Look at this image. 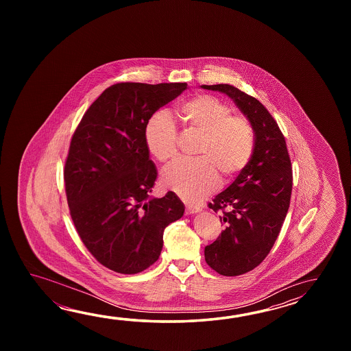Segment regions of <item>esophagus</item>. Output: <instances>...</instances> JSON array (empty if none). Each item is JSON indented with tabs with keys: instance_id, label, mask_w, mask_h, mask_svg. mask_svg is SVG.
Returning a JSON list of instances; mask_svg holds the SVG:
<instances>
[{
	"instance_id": "obj_1",
	"label": "esophagus",
	"mask_w": 351,
	"mask_h": 351,
	"mask_svg": "<svg viewBox=\"0 0 351 351\" xmlns=\"http://www.w3.org/2000/svg\"><path fill=\"white\" fill-rule=\"evenodd\" d=\"M201 209L198 207H192V206H186V215H193V213H198Z\"/></svg>"
}]
</instances>
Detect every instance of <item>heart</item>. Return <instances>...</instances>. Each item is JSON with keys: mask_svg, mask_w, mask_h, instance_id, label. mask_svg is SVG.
I'll use <instances>...</instances> for the list:
<instances>
[{"mask_svg": "<svg viewBox=\"0 0 351 351\" xmlns=\"http://www.w3.org/2000/svg\"><path fill=\"white\" fill-rule=\"evenodd\" d=\"M178 117L186 130L202 136L194 163L180 162L163 176L167 189L189 203H197L212 193L219 183L243 172L254 148V128L232 108L210 95H197L179 105ZM144 141L150 154L162 165L178 158V133L165 112L154 114L144 129Z\"/></svg>", "mask_w": 351, "mask_h": 351, "instance_id": "1", "label": "heart"}]
</instances>
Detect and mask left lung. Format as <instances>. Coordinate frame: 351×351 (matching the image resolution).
Here are the masks:
<instances>
[{"mask_svg":"<svg viewBox=\"0 0 351 351\" xmlns=\"http://www.w3.org/2000/svg\"><path fill=\"white\" fill-rule=\"evenodd\" d=\"M202 88L231 97L254 128L250 163L208 204L223 212L226 228L204 248L206 262L222 276H239L257 267L275 245L290 207L291 159L276 120L256 97L228 84Z\"/></svg>","mask_w":351,"mask_h":351,"instance_id":"1","label":"left lung"}]
</instances>
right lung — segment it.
I'll list each match as a JSON object with an SVG mask.
<instances>
[{
  "mask_svg": "<svg viewBox=\"0 0 351 351\" xmlns=\"http://www.w3.org/2000/svg\"><path fill=\"white\" fill-rule=\"evenodd\" d=\"M186 82H119L90 105L71 138L64 180L82 243L97 262L133 275L160 256L165 227L184 213L176 193L149 197L157 179L144 129Z\"/></svg>",
  "mask_w": 351,
  "mask_h": 351,
  "instance_id": "right-lung-1",
  "label": "right lung"
}]
</instances>
